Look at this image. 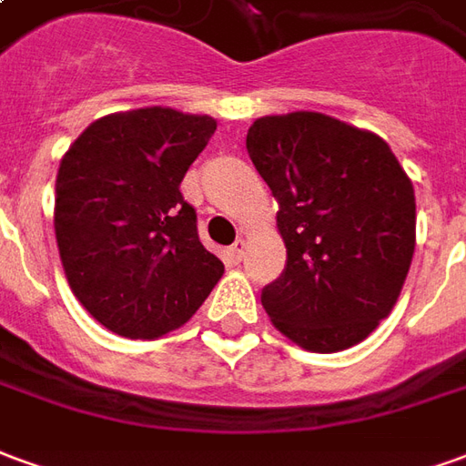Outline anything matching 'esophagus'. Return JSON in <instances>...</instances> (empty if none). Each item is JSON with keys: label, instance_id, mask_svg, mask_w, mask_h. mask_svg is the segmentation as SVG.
<instances>
[{"label": "esophagus", "instance_id": "34e87169", "mask_svg": "<svg viewBox=\"0 0 466 466\" xmlns=\"http://www.w3.org/2000/svg\"><path fill=\"white\" fill-rule=\"evenodd\" d=\"M244 249H247V244H244V239H237V242H234L232 247H229V259H232V262H242Z\"/></svg>", "mask_w": 466, "mask_h": 466}]
</instances>
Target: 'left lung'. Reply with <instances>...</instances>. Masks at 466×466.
Returning a JSON list of instances; mask_svg holds the SVG:
<instances>
[{
    "label": "left lung",
    "instance_id": "1",
    "mask_svg": "<svg viewBox=\"0 0 466 466\" xmlns=\"http://www.w3.org/2000/svg\"><path fill=\"white\" fill-rule=\"evenodd\" d=\"M249 159L279 204L284 272L262 289L274 327L309 351L367 339L410 272L414 187L381 137L319 112L262 116Z\"/></svg>",
    "mask_w": 466,
    "mask_h": 466
}]
</instances>
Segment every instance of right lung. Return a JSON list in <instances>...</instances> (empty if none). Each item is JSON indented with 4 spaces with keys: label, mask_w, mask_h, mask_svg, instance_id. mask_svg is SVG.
<instances>
[{
    "label": "right lung",
    "mask_w": 466,
    "mask_h": 466,
    "mask_svg": "<svg viewBox=\"0 0 466 466\" xmlns=\"http://www.w3.org/2000/svg\"><path fill=\"white\" fill-rule=\"evenodd\" d=\"M217 129L212 116L147 106L96 119L56 174L55 232L69 287L129 339L177 329L224 264L204 249L179 184Z\"/></svg>",
    "instance_id": "right-lung-1"
}]
</instances>
